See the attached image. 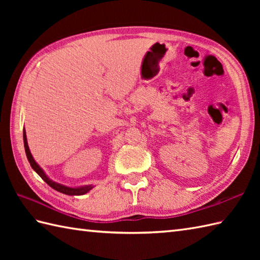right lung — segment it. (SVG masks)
<instances>
[{
    "mask_svg": "<svg viewBox=\"0 0 260 260\" xmlns=\"http://www.w3.org/2000/svg\"><path fill=\"white\" fill-rule=\"evenodd\" d=\"M23 142H24V150H25V154H26V157H27V161H29L31 168L36 171V172L39 174V176L48 183V185H50L52 189H54L58 192H61L63 194H67V196H82V194H86V193L89 192L91 189H93V185L92 184H88V185H81V186H68V185H64L61 183H58V182H54L53 180H51L49 176L46 174L45 171L41 169L40 165H39L36 159L33 158L32 154L30 152V148L29 145H27V140H26V133H25V129H23Z\"/></svg>",
    "mask_w": 260,
    "mask_h": 260,
    "instance_id": "right-lung-1",
    "label": "right lung"
}]
</instances>
